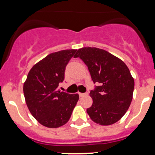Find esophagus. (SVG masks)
Listing matches in <instances>:
<instances>
[{"instance_id":"obj_1","label":"esophagus","mask_w":155,"mask_h":155,"mask_svg":"<svg viewBox=\"0 0 155 155\" xmlns=\"http://www.w3.org/2000/svg\"><path fill=\"white\" fill-rule=\"evenodd\" d=\"M88 95L87 93H81V92H79L80 97H84V96H86V95Z\"/></svg>"}]
</instances>
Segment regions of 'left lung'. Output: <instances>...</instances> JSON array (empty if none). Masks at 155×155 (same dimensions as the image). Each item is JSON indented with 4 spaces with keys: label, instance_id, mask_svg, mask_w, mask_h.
<instances>
[{
    "label": "left lung",
    "instance_id": "left-lung-1",
    "mask_svg": "<svg viewBox=\"0 0 155 155\" xmlns=\"http://www.w3.org/2000/svg\"><path fill=\"white\" fill-rule=\"evenodd\" d=\"M74 57H80L90 72L92 81L98 83L89 95L92 105L87 112L93 122L110 125L122 119L133 98L134 81L122 60L97 48L78 49Z\"/></svg>",
    "mask_w": 155,
    "mask_h": 155
}]
</instances>
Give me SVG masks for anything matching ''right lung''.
Segmentation results:
<instances>
[{
  "mask_svg": "<svg viewBox=\"0 0 155 155\" xmlns=\"http://www.w3.org/2000/svg\"><path fill=\"white\" fill-rule=\"evenodd\" d=\"M77 50L51 53L32 67L24 83V95L32 116L47 127L67 123L79 99L78 94L58 89L64 81L66 65Z\"/></svg>",
  "mask_w": 155,
  "mask_h": 155,
  "instance_id": "add662e5",
  "label": "right lung"
}]
</instances>
